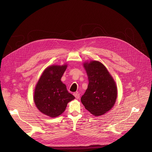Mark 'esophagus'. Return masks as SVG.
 Returning a JSON list of instances; mask_svg holds the SVG:
<instances>
[{
    "label": "esophagus",
    "mask_w": 152,
    "mask_h": 152,
    "mask_svg": "<svg viewBox=\"0 0 152 152\" xmlns=\"http://www.w3.org/2000/svg\"><path fill=\"white\" fill-rule=\"evenodd\" d=\"M74 95V96L75 97V98L76 99H79L80 98V94L78 93V92H77V93H74V94H73Z\"/></svg>",
    "instance_id": "34e87169"
}]
</instances>
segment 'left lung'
Returning a JSON list of instances; mask_svg holds the SVG:
<instances>
[{
    "mask_svg": "<svg viewBox=\"0 0 152 152\" xmlns=\"http://www.w3.org/2000/svg\"><path fill=\"white\" fill-rule=\"evenodd\" d=\"M89 84L81 101L91 114L98 116L114 106L118 95L116 83L105 66L98 61L84 63Z\"/></svg>",
    "mask_w": 152,
    "mask_h": 152,
    "instance_id": "8db88e82",
    "label": "left lung"
}]
</instances>
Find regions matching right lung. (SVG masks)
Wrapping results in <instances>:
<instances>
[{
	"label": "right lung",
	"instance_id": "obj_1",
	"mask_svg": "<svg viewBox=\"0 0 152 152\" xmlns=\"http://www.w3.org/2000/svg\"><path fill=\"white\" fill-rule=\"evenodd\" d=\"M66 67V64L47 67L35 87L33 98L36 107L51 118L62 114L68 103L75 99L61 81Z\"/></svg>",
	"mask_w": 152,
	"mask_h": 152
}]
</instances>
